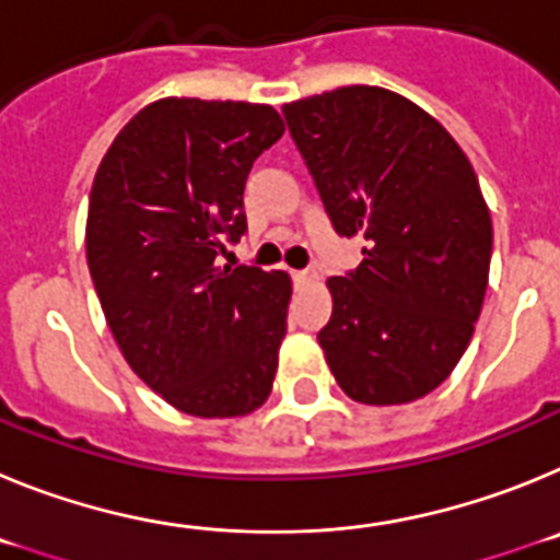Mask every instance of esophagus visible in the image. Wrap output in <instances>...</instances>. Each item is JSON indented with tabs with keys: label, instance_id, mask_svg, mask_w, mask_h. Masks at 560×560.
<instances>
[{
	"label": "esophagus",
	"instance_id": "obj_1",
	"mask_svg": "<svg viewBox=\"0 0 560 560\" xmlns=\"http://www.w3.org/2000/svg\"><path fill=\"white\" fill-rule=\"evenodd\" d=\"M291 280H294V285H308L314 283L316 275L314 271H291Z\"/></svg>",
	"mask_w": 560,
	"mask_h": 560
}]
</instances>
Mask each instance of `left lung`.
I'll return each instance as SVG.
<instances>
[{"label": "left lung", "instance_id": "obj_1", "mask_svg": "<svg viewBox=\"0 0 560 560\" xmlns=\"http://www.w3.org/2000/svg\"><path fill=\"white\" fill-rule=\"evenodd\" d=\"M339 235L364 260L328 277L330 373L368 407L409 404L452 375L474 336L493 224L471 160L409 97L339 86L283 106Z\"/></svg>", "mask_w": 560, "mask_h": 560}]
</instances>
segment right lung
I'll use <instances>...</instances> for the list:
<instances>
[{
    "mask_svg": "<svg viewBox=\"0 0 560 560\" xmlns=\"http://www.w3.org/2000/svg\"><path fill=\"white\" fill-rule=\"evenodd\" d=\"M283 131L266 103L162 97L97 165L89 275L128 368L179 412L241 418L275 384L291 277L219 252L244 235L246 176Z\"/></svg>",
    "mask_w": 560,
    "mask_h": 560,
    "instance_id": "right-lung-1",
    "label": "right lung"
}]
</instances>
